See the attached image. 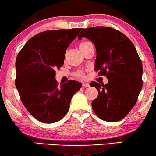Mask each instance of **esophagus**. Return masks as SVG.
I'll list each match as a JSON object with an SVG mask.
<instances>
[{"mask_svg": "<svg viewBox=\"0 0 156 156\" xmlns=\"http://www.w3.org/2000/svg\"><path fill=\"white\" fill-rule=\"evenodd\" d=\"M82 87H89V84H88V83H82Z\"/></svg>", "mask_w": 156, "mask_h": 156, "instance_id": "esophagus-1", "label": "esophagus"}]
</instances>
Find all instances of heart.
<instances>
[{
    "instance_id": "heart-1",
    "label": "heart",
    "mask_w": 156,
    "mask_h": 156,
    "mask_svg": "<svg viewBox=\"0 0 156 156\" xmlns=\"http://www.w3.org/2000/svg\"><path fill=\"white\" fill-rule=\"evenodd\" d=\"M90 43V42H88V41H84V42H82L80 44V45H79V48H80V49L81 50V49H82L84 47H85L87 45V44H88ZM77 76H80V77H82V76H83V74L82 72H78L77 73Z\"/></svg>"
}]
</instances>
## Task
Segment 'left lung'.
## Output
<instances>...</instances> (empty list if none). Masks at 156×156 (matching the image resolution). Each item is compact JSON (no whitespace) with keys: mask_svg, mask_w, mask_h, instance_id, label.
<instances>
[{"mask_svg":"<svg viewBox=\"0 0 156 156\" xmlns=\"http://www.w3.org/2000/svg\"><path fill=\"white\" fill-rule=\"evenodd\" d=\"M82 37L94 44V70L108 80L106 84H90L99 93L91 103L94 112L104 121H120L135 106L143 87V65L135 46L124 34L109 27L84 29L78 35L79 40Z\"/></svg>","mask_w":156,"mask_h":156,"instance_id":"obj_1","label":"left lung"}]
</instances>
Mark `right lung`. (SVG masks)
Masks as SVG:
<instances>
[{
  "instance_id": "obj_1",
  "label": "right lung",
  "mask_w": 156,
  "mask_h": 156,
  "mask_svg": "<svg viewBox=\"0 0 156 156\" xmlns=\"http://www.w3.org/2000/svg\"><path fill=\"white\" fill-rule=\"evenodd\" d=\"M81 28L44 31L33 36L18 55L16 87L21 101L37 120L52 123L69 108L72 97L82 83L69 80L58 87L55 69L64 65L65 54Z\"/></svg>"
}]
</instances>
